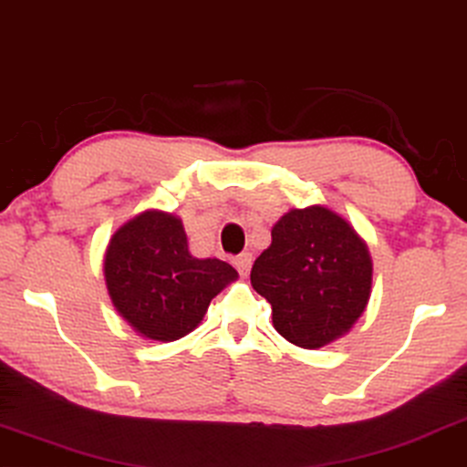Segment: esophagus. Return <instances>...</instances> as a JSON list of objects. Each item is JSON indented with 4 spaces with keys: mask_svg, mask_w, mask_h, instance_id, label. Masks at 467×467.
Masks as SVG:
<instances>
[{
    "mask_svg": "<svg viewBox=\"0 0 467 467\" xmlns=\"http://www.w3.org/2000/svg\"><path fill=\"white\" fill-rule=\"evenodd\" d=\"M234 265H235V269H238L242 275H246L250 272V265H253V254H250V253L238 254L234 259Z\"/></svg>",
    "mask_w": 467,
    "mask_h": 467,
    "instance_id": "esophagus-1",
    "label": "esophagus"
}]
</instances>
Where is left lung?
I'll return each instance as SVG.
<instances>
[{"instance_id":"left-lung-1","label":"left lung","mask_w":467,"mask_h":467,"mask_svg":"<svg viewBox=\"0 0 467 467\" xmlns=\"http://www.w3.org/2000/svg\"><path fill=\"white\" fill-rule=\"evenodd\" d=\"M272 306L274 328L303 349L339 339L364 314L373 286L367 242L327 206L293 208L250 272Z\"/></svg>"}]
</instances>
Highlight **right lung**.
<instances>
[{
    "mask_svg": "<svg viewBox=\"0 0 467 467\" xmlns=\"http://www.w3.org/2000/svg\"><path fill=\"white\" fill-rule=\"evenodd\" d=\"M238 272L221 259L189 253L179 217L145 211L111 235L105 253V282L113 307L151 341H177L192 333L211 301Z\"/></svg>",
    "mask_w": 467,
    "mask_h": 467,
    "instance_id": "1",
    "label": "right lung"
}]
</instances>
